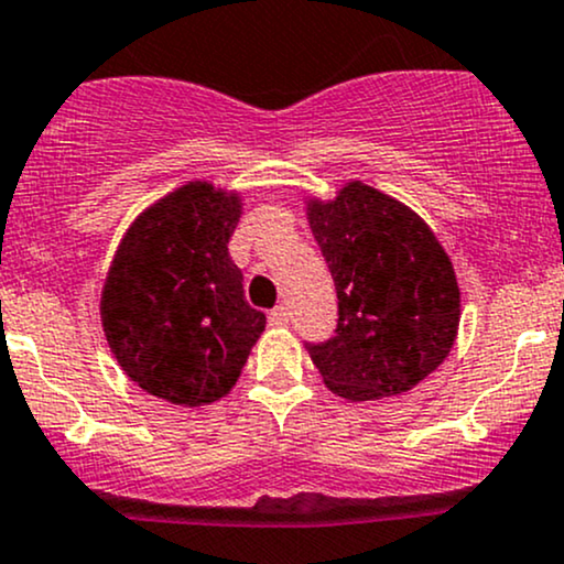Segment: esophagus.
Instances as JSON below:
<instances>
[{
	"label": "esophagus",
	"instance_id": "esophagus-1",
	"mask_svg": "<svg viewBox=\"0 0 564 564\" xmlns=\"http://www.w3.org/2000/svg\"><path fill=\"white\" fill-rule=\"evenodd\" d=\"M269 322L274 327H284L290 322V312H288V306H276V308H271L269 312Z\"/></svg>",
	"mask_w": 564,
	"mask_h": 564
}]
</instances>
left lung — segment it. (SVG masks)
Instances as JSON below:
<instances>
[{
	"mask_svg": "<svg viewBox=\"0 0 564 564\" xmlns=\"http://www.w3.org/2000/svg\"><path fill=\"white\" fill-rule=\"evenodd\" d=\"M308 224L338 293L335 335L306 344L327 389L351 402L410 391L458 333L447 252L410 207L359 181L333 202H308Z\"/></svg>",
	"mask_w": 564,
	"mask_h": 564,
	"instance_id": "obj_1",
	"label": "left lung"
}]
</instances>
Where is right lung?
I'll return each mask as SVG.
<instances>
[{
    "label": "right lung",
    "instance_id": "right-lung-1",
    "mask_svg": "<svg viewBox=\"0 0 564 564\" xmlns=\"http://www.w3.org/2000/svg\"><path fill=\"white\" fill-rule=\"evenodd\" d=\"M242 202L192 181L135 218L113 256L100 319L113 357L149 394L199 408L231 391L265 327L229 256Z\"/></svg>",
    "mask_w": 564,
    "mask_h": 564
}]
</instances>
